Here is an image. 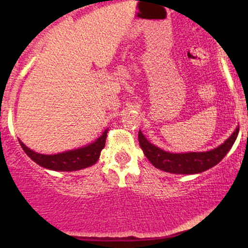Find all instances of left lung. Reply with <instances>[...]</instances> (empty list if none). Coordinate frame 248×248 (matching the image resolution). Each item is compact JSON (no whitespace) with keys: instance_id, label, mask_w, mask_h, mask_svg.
Instances as JSON below:
<instances>
[{"instance_id":"1","label":"left lung","mask_w":248,"mask_h":248,"mask_svg":"<svg viewBox=\"0 0 248 248\" xmlns=\"http://www.w3.org/2000/svg\"><path fill=\"white\" fill-rule=\"evenodd\" d=\"M238 133L239 127L235 128L232 135L223 144L209 152L202 153H168L150 143L141 130H139V142L146 157L155 168L177 175H191V173L203 172L210 168L217 166L232 148Z\"/></svg>"}]
</instances>
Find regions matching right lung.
Listing matches in <instances>:
<instances>
[{
  "label": "right lung",
  "instance_id": "right-lung-1",
  "mask_svg": "<svg viewBox=\"0 0 248 248\" xmlns=\"http://www.w3.org/2000/svg\"><path fill=\"white\" fill-rule=\"evenodd\" d=\"M108 130L109 129L106 128L100 138L96 139L93 143L88 144L86 147L61 154H55V155H44V154L36 153L25 146L21 140L18 141L25 154L38 166L50 170H55V171H76V170L84 169V168L91 167L96 163L101 150L105 147Z\"/></svg>",
  "mask_w": 248,
  "mask_h": 248
}]
</instances>
